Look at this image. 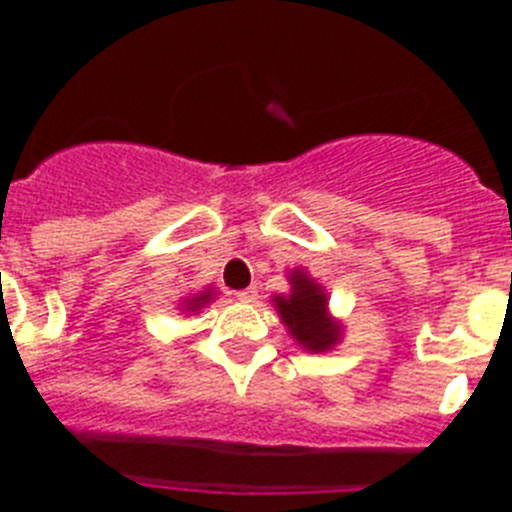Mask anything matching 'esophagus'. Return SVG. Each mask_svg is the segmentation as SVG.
<instances>
[{
  "label": "esophagus",
  "instance_id": "1",
  "mask_svg": "<svg viewBox=\"0 0 512 512\" xmlns=\"http://www.w3.org/2000/svg\"><path fill=\"white\" fill-rule=\"evenodd\" d=\"M235 297H238V302H256L259 292H256V287H246V289H238Z\"/></svg>",
  "mask_w": 512,
  "mask_h": 512
}]
</instances>
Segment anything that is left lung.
<instances>
[{"instance_id":"8db88e82","label":"left lung","mask_w":512,"mask_h":512,"mask_svg":"<svg viewBox=\"0 0 512 512\" xmlns=\"http://www.w3.org/2000/svg\"><path fill=\"white\" fill-rule=\"evenodd\" d=\"M292 292L289 295H274V307L279 318L287 325L297 343L307 351H330L341 341V323L330 318L328 295L305 269H295L289 274Z\"/></svg>"}]
</instances>
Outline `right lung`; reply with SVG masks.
I'll return each instance as SVG.
<instances>
[{
  "label": "right lung",
  "instance_id": "right-lung-1",
  "mask_svg": "<svg viewBox=\"0 0 512 512\" xmlns=\"http://www.w3.org/2000/svg\"><path fill=\"white\" fill-rule=\"evenodd\" d=\"M210 300H212V292L210 289H205V292H200V295L187 297L182 307H184V312H197V310H202V307H205Z\"/></svg>",
  "mask_w": 512,
  "mask_h": 512
}]
</instances>
